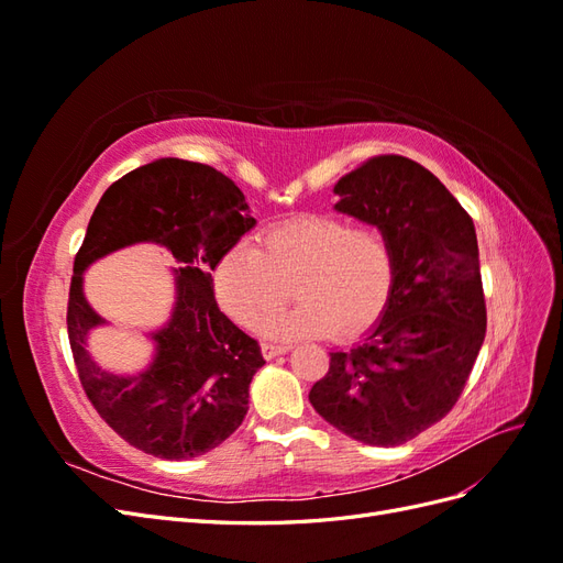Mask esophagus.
I'll return each instance as SVG.
<instances>
[{"label":"esophagus","instance_id":"obj_1","mask_svg":"<svg viewBox=\"0 0 563 563\" xmlns=\"http://www.w3.org/2000/svg\"><path fill=\"white\" fill-rule=\"evenodd\" d=\"M261 350H263V356H265V360H275L277 354H284V352H288V345H277V343H263V345H261Z\"/></svg>","mask_w":563,"mask_h":563}]
</instances>
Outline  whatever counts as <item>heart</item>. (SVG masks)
I'll return each mask as SVG.
<instances>
[{"label": "heart", "mask_w": 563, "mask_h": 563, "mask_svg": "<svg viewBox=\"0 0 563 563\" xmlns=\"http://www.w3.org/2000/svg\"><path fill=\"white\" fill-rule=\"evenodd\" d=\"M395 282V249L378 225H352L329 213L279 220L258 234V249L232 246L213 269L225 312L253 329L291 296L294 312L265 323L269 335L347 338L383 312Z\"/></svg>", "instance_id": "b5f03b06"}]
</instances>
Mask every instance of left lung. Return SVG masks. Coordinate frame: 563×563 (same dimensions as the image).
Wrapping results in <instances>:
<instances>
[{
    "mask_svg": "<svg viewBox=\"0 0 563 563\" xmlns=\"http://www.w3.org/2000/svg\"><path fill=\"white\" fill-rule=\"evenodd\" d=\"M338 211L387 232L395 282L385 312L350 350L329 352L314 411L371 446H399L463 395L486 335L479 244L470 213L428 168L371 157L335 183Z\"/></svg>",
    "mask_w": 563,
    "mask_h": 563,
    "instance_id": "8db88e82",
    "label": "left lung"
}]
</instances>
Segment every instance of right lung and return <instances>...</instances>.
Listing matches in <instances>:
<instances>
[{"label": "right lung", "instance_id": "1", "mask_svg": "<svg viewBox=\"0 0 563 563\" xmlns=\"http://www.w3.org/2000/svg\"><path fill=\"white\" fill-rule=\"evenodd\" d=\"M255 225L249 203L209 164L157 159L114 180L89 220L75 255L67 338L79 383L110 428L133 449L187 460L216 449L249 411V385L265 360L258 340L220 312L211 269ZM135 241L166 245L181 263L173 321L153 339L156 362L133 379L100 372L82 350L102 322L82 300L80 272Z\"/></svg>", "mask_w": 563, "mask_h": 563}]
</instances>
